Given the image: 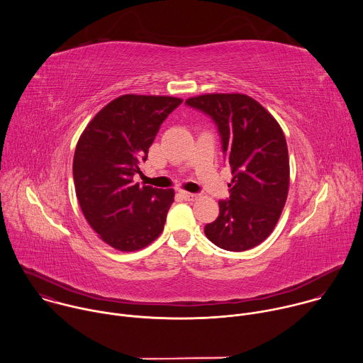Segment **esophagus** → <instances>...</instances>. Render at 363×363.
<instances>
[{"instance_id": "obj_1", "label": "esophagus", "mask_w": 363, "mask_h": 363, "mask_svg": "<svg viewBox=\"0 0 363 363\" xmlns=\"http://www.w3.org/2000/svg\"><path fill=\"white\" fill-rule=\"evenodd\" d=\"M181 195H182V198H184V199H186V201H194V199H196V198H198V195H196V194L186 192V191H181Z\"/></svg>"}]
</instances>
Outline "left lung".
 <instances>
[{"mask_svg":"<svg viewBox=\"0 0 363 363\" xmlns=\"http://www.w3.org/2000/svg\"><path fill=\"white\" fill-rule=\"evenodd\" d=\"M185 105L214 121L233 174L230 198L218 202L220 216L203 233L223 250H250L272 234L287 199L284 133L260 103L245 94H202Z\"/></svg>","mask_w":363,"mask_h":363,"instance_id":"obj_1","label":"left lung"}]
</instances>
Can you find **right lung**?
Masks as SVG:
<instances>
[{
    "mask_svg": "<svg viewBox=\"0 0 363 363\" xmlns=\"http://www.w3.org/2000/svg\"><path fill=\"white\" fill-rule=\"evenodd\" d=\"M182 103L169 96L123 94L103 108L82 133L73 160L76 195L100 238L121 251L157 240L174 189L133 181L162 122Z\"/></svg>",
    "mask_w": 363,
    "mask_h": 363,
    "instance_id": "1",
    "label": "right lung"
}]
</instances>
